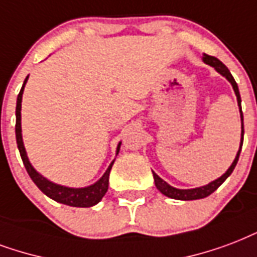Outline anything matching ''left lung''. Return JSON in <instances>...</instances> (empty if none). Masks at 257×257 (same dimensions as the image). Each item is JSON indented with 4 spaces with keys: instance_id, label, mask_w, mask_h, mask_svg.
Wrapping results in <instances>:
<instances>
[{
    "instance_id": "1",
    "label": "left lung",
    "mask_w": 257,
    "mask_h": 257,
    "mask_svg": "<svg viewBox=\"0 0 257 257\" xmlns=\"http://www.w3.org/2000/svg\"><path fill=\"white\" fill-rule=\"evenodd\" d=\"M203 62L207 64H210L213 67L217 70V71L220 72L221 75H224L226 79H228L233 86V90H234V93H236V97H237V102H238V106H240V113H241V146H240V150L237 152V156H236V159L233 160L232 166L228 168V171L225 172L224 175L218 178V179H215L211 183L206 186H202V187H197V189H191V190H181V189H175V187H172L170 186L168 183L159 178V176L156 175L154 172V179H155V185L158 187L160 193L164 194L166 197H170V198H174V199H181V201H193V199H201V198H205L207 195H210L211 193H214L215 190L218 189L222 183L225 182V179L228 178L230 174L233 172L234 167H236V164L238 162V156H240V152H241V147H242V140H244V122H242V111H241V98H240V91H238V86L234 81V78L232 76L230 71L228 70V67L225 66L222 62H220L218 59L214 58V56H210V55H203Z\"/></svg>"
}]
</instances>
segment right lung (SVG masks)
Instances as JSON below:
<instances>
[{
    "label": "right lung",
    "instance_id": "add662e5",
    "mask_svg": "<svg viewBox=\"0 0 257 257\" xmlns=\"http://www.w3.org/2000/svg\"><path fill=\"white\" fill-rule=\"evenodd\" d=\"M28 81V76L25 78L24 85L20 90L19 95H17V105H16V140H17V147H19L21 159L25 166V170L31 176V179L35 182V185L42 190L43 193L46 194L47 197H50L56 202L64 203L68 206L74 207H90L97 205L102 197L106 194L107 186H109V174H110L111 166L106 170L103 176L94 185L89 187H83V189H70V187H64V186L55 185L52 182L47 181L46 178H43L39 172L32 167V164L29 163L28 156L25 152L24 144H23V136H21V99H23V91H24V86ZM121 143L117 147V154L120 151Z\"/></svg>",
    "mask_w": 257,
    "mask_h": 257
}]
</instances>
